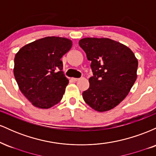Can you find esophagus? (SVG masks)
Returning a JSON list of instances; mask_svg holds the SVG:
<instances>
[{"mask_svg": "<svg viewBox=\"0 0 156 156\" xmlns=\"http://www.w3.org/2000/svg\"><path fill=\"white\" fill-rule=\"evenodd\" d=\"M72 80H73V81H77V80H79V78H73Z\"/></svg>", "mask_w": 156, "mask_h": 156, "instance_id": "esophagus-1", "label": "esophagus"}]
</instances>
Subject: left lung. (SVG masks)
Here are the masks:
<instances>
[{
    "mask_svg": "<svg viewBox=\"0 0 156 156\" xmlns=\"http://www.w3.org/2000/svg\"><path fill=\"white\" fill-rule=\"evenodd\" d=\"M80 47L91 61L93 76L84 101L99 112L114 108L126 98L137 78L138 60L125 44L108 38L81 39Z\"/></svg>",
    "mask_w": 156,
    "mask_h": 156,
    "instance_id": "8db88e82",
    "label": "left lung"
}]
</instances>
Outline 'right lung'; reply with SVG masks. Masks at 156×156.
Here are the masks:
<instances>
[{
  "label": "right lung",
  "mask_w": 156,
  "mask_h": 156,
  "mask_svg": "<svg viewBox=\"0 0 156 156\" xmlns=\"http://www.w3.org/2000/svg\"><path fill=\"white\" fill-rule=\"evenodd\" d=\"M72 45L69 39L47 37L26 44L16 53V81L35 107L50 108L63 98L69 80L62 71L61 58Z\"/></svg>",
  "instance_id": "1"
}]
</instances>
